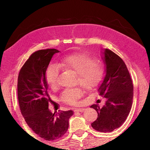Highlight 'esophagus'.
I'll use <instances>...</instances> for the list:
<instances>
[{"mask_svg": "<svg viewBox=\"0 0 150 150\" xmlns=\"http://www.w3.org/2000/svg\"><path fill=\"white\" fill-rule=\"evenodd\" d=\"M85 110V108H76L74 111H78V112H83Z\"/></svg>", "mask_w": 150, "mask_h": 150, "instance_id": "1", "label": "esophagus"}]
</instances>
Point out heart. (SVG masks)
I'll return each instance as SVG.
<instances>
[{"label": "heart", "instance_id": "obj_1", "mask_svg": "<svg viewBox=\"0 0 150 150\" xmlns=\"http://www.w3.org/2000/svg\"><path fill=\"white\" fill-rule=\"evenodd\" d=\"M59 65L77 74L79 83L87 90L93 89L99 86L105 73L104 65L96 62L94 57L86 53L67 55L61 59ZM59 71L60 67L54 63L49 65L47 67L46 79L51 88H55L58 85ZM83 94V92L80 88L67 89L61 94V99L66 104H76Z\"/></svg>", "mask_w": 150, "mask_h": 150}]
</instances>
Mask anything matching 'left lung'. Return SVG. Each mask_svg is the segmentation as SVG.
I'll list each match as a JSON object with an SVG mask.
<instances>
[{"label":"left lung","mask_w":150,"mask_h":150,"mask_svg":"<svg viewBox=\"0 0 150 150\" xmlns=\"http://www.w3.org/2000/svg\"><path fill=\"white\" fill-rule=\"evenodd\" d=\"M102 50L105 76L98 91L106 101L102 108L97 104L90 106L98 112L97 120L91 126L99 132H110L124 124L130 111L133 84L124 61L110 50Z\"/></svg>","instance_id":"8db88e82"}]
</instances>
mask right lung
Here are the masks:
<instances>
[{"instance_id":"add662e5","label":"right lung","mask_w":150,"mask_h":150,"mask_svg":"<svg viewBox=\"0 0 150 150\" xmlns=\"http://www.w3.org/2000/svg\"><path fill=\"white\" fill-rule=\"evenodd\" d=\"M57 49L36 51L20 69L18 79V98L22 116L35 134L46 141L63 137L69 127L73 110L52 113L48 108V85L46 71Z\"/></svg>"}]
</instances>
